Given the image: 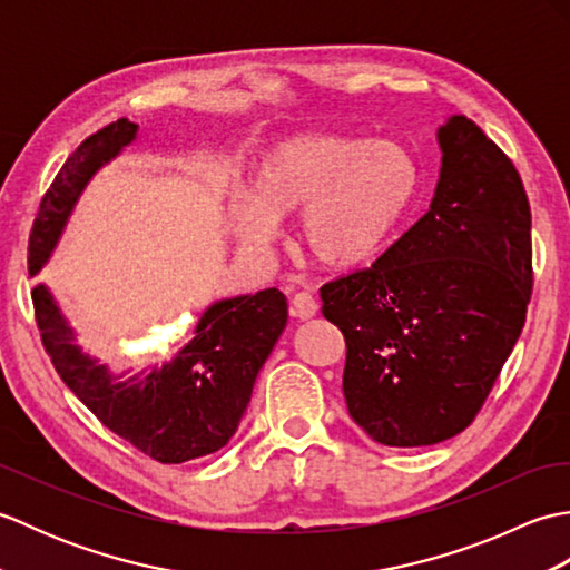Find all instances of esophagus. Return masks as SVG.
Instances as JSON below:
<instances>
[{
	"mask_svg": "<svg viewBox=\"0 0 570 570\" xmlns=\"http://www.w3.org/2000/svg\"><path fill=\"white\" fill-rule=\"evenodd\" d=\"M316 311H318V304H316V298H313L311 294L301 292V294H296V296L292 298V316H294V318L308 321V318L316 316Z\"/></svg>",
	"mask_w": 570,
	"mask_h": 570,
	"instance_id": "esophagus-1",
	"label": "esophagus"
}]
</instances>
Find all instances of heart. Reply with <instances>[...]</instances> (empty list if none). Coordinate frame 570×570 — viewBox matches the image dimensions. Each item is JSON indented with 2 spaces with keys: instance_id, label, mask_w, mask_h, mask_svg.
<instances>
[{
  "instance_id": "1",
  "label": "heart",
  "mask_w": 570,
  "mask_h": 570,
  "mask_svg": "<svg viewBox=\"0 0 570 570\" xmlns=\"http://www.w3.org/2000/svg\"><path fill=\"white\" fill-rule=\"evenodd\" d=\"M419 164L392 141L335 135L294 137L266 151L254 198H229V225L249 249L274 239V220L301 215L298 242L325 269L377 257L419 190Z\"/></svg>"
}]
</instances>
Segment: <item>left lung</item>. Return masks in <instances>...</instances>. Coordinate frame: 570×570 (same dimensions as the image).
Instances as JSON below:
<instances>
[{
  "label": "left lung",
  "mask_w": 570,
  "mask_h": 570,
  "mask_svg": "<svg viewBox=\"0 0 570 570\" xmlns=\"http://www.w3.org/2000/svg\"><path fill=\"white\" fill-rule=\"evenodd\" d=\"M429 213L370 269L321 286L341 328L347 411L372 441L433 445L485 404L527 321L531 210L514 164L472 119L439 127Z\"/></svg>",
  "instance_id": "obj_1"
}]
</instances>
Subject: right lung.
<instances>
[{
  "mask_svg": "<svg viewBox=\"0 0 570 570\" xmlns=\"http://www.w3.org/2000/svg\"><path fill=\"white\" fill-rule=\"evenodd\" d=\"M137 131L122 117L68 156L31 227V276L51 257L90 178L129 147ZM31 298L43 347L60 380L107 429L159 463L210 455L233 439L254 380L288 318L286 296L278 288L223 298L203 313L193 337L171 360L122 380L76 345V333L43 284L33 286Z\"/></svg>",
  "mask_w": 570,
  "mask_h": 570,
  "instance_id": "obj_1",
  "label": "right lung"
}]
</instances>
